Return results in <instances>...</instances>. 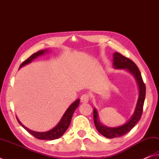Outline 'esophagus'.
I'll return each instance as SVG.
<instances>
[{"instance_id":"obj_1","label":"esophagus","mask_w":159,"mask_h":159,"mask_svg":"<svg viewBox=\"0 0 159 159\" xmlns=\"http://www.w3.org/2000/svg\"><path fill=\"white\" fill-rule=\"evenodd\" d=\"M89 95L88 93H84L82 95V96L80 98V100L83 103L88 102L89 100Z\"/></svg>"}]
</instances>
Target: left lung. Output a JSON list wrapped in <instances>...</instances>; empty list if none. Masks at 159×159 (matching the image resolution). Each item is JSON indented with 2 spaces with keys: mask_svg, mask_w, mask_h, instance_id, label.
<instances>
[{
  "mask_svg": "<svg viewBox=\"0 0 159 159\" xmlns=\"http://www.w3.org/2000/svg\"><path fill=\"white\" fill-rule=\"evenodd\" d=\"M113 64L115 68H119V69L125 68L134 75L139 87V97L137 102L135 111L129 121H128L126 124L118 127L111 128L102 125L98 120V116L96 109H93V118L95 127L102 135L108 138V139H113V138L124 136L125 134L130 131L131 129L139 122L143 113V104H144L146 93L145 84L143 80L141 73L135 63L132 60L121 55L120 53L115 52L113 54Z\"/></svg>",
  "mask_w": 159,
  "mask_h": 159,
  "instance_id": "8db88e82",
  "label": "left lung"
}]
</instances>
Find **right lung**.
Masks as SVG:
<instances>
[{"label":"right lung","mask_w":159,"mask_h":159,"mask_svg":"<svg viewBox=\"0 0 159 159\" xmlns=\"http://www.w3.org/2000/svg\"><path fill=\"white\" fill-rule=\"evenodd\" d=\"M45 52V50H40L36 53H34L33 55H32L29 58L26 59L25 61H24L21 64L20 66V68H21L23 66H25L26 64L30 63L33 59L37 58L38 56L43 55V54ZM80 104V99L77 100L76 101H75L74 102L71 104V105L68 108V109L66 110V111L65 112V113L63 116L62 118L61 119L60 122H59L58 125H57L55 127H54L52 129L48 131H46V132H37V131H32L30 129H29L28 128H27L26 127L24 126L23 125L21 124L19 119H17L19 123L21 125V126L25 129L28 131V132L32 134V136H34L35 138L39 139V140H55V139H57L59 138H60L63 134L65 133V131H66L68 127H69L70 121H71V118L72 116H73V113L75 111V110L77 109V107H78Z\"/></svg>","instance_id":"right-lung-1"}]
</instances>
